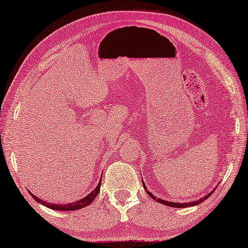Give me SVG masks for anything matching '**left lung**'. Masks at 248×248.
<instances>
[{
	"label": "left lung",
	"instance_id": "1",
	"mask_svg": "<svg viewBox=\"0 0 248 248\" xmlns=\"http://www.w3.org/2000/svg\"><path fill=\"white\" fill-rule=\"evenodd\" d=\"M141 182H143V186H144V188L146 189V191H147V193H148V196H151L154 200H156L157 202H159V203H161V204H165V205H168V206H172V208H188V206H194V205H198V204H200V203H202V202H203L204 200H206V199H208L211 194H212L213 192H214V190L213 191H211V192H209L208 194H206V196H204V197H202V198H200V199H198V200H196V201H191V202H184V203H179V202H170V201H166V200H162V199H157L155 196H154L153 193H151L147 190V188H146V185L144 184V181L141 180Z\"/></svg>",
	"mask_w": 248,
	"mask_h": 248
}]
</instances>
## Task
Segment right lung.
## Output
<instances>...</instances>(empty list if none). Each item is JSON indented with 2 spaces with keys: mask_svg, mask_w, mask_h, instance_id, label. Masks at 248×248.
Here are the masks:
<instances>
[{
  "mask_svg": "<svg viewBox=\"0 0 248 248\" xmlns=\"http://www.w3.org/2000/svg\"><path fill=\"white\" fill-rule=\"evenodd\" d=\"M102 179V178H101ZM100 186H101V180L99 184H97L96 188L94 190H92V191L88 194L87 197H84L83 199H80V200L76 201V202H70V203H67V204H55V203H50V202H46L42 200L40 198H37L34 194H31V196L34 198L35 201H37L38 203L43 204L45 206H47V208H49L51 210H56V211H76V210H80L82 208H86L89 204L92 203V201L94 200L95 197L99 194L100 192Z\"/></svg>",
  "mask_w": 248,
  "mask_h": 248,
  "instance_id": "1",
  "label": "right lung"
}]
</instances>
